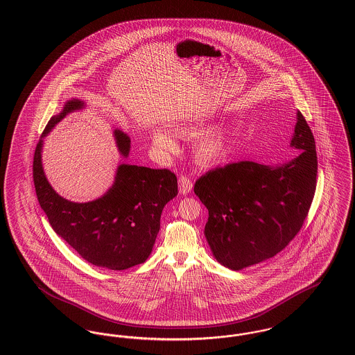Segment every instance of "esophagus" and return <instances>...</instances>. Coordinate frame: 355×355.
Returning a JSON list of instances; mask_svg holds the SVG:
<instances>
[{
    "mask_svg": "<svg viewBox=\"0 0 355 355\" xmlns=\"http://www.w3.org/2000/svg\"><path fill=\"white\" fill-rule=\"evenodd\" d=\"M191 187H193L191 180H190L187 175H180V178H178V189H180V193H181V194H187V193L191 191Z\"/></svg>",
    "mask_w": 355,
    "mask_h": 355,
    "instance_id": "obj_1",
    "label": "esophagus"
}]
</instances>
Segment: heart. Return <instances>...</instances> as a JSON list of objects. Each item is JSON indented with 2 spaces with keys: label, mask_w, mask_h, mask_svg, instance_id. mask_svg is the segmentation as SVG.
I'll list each match as a JSON object with an SVG mask.
<instances>
[{
  "label": "heart",
  "mask_w": 355,
  "mask_h": 355,
  "mask_svg": "<svg viewBox=\"0 0 355 355\" xmlns=\"http://www.w3.org/2000/svg\"><path fill=\"white\" fill-rule=\"evenodd\" d=\"M191 126H180L175 129L177 135H187L191 133ZM154 144L164 149V150H173L174 142L165 132H155L154 133ZM227 148V135L220 129H213L206 133L197 137L193 144V154L198 164L201 165H211L216 164L220 157L226 152Z\"/></svg>",
  "instance_id": "b5f03b06"
}]
</instances>
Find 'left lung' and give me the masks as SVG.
I'll use <instances>...</instances> for the list:
<instances>
[{
  "label": "left lung",
  "mask_w": 355,
  "mask_h": 355,
  "mask_svg": "<svg viewBox=\"0 0 355 355\" xmlns=\"http://www.w3.org/2000/svg\"><path fill=\"white\" fill-rule=\"evenodd\" d=\"M290 146L301 153L284 165L239 161L196 181L194 193L209 210L205 236L223 266L241 270L266 261L301 230L318 170L314 135L301 112Z\"/></svg>",
  "instance_id": "8db88e82"
}]
</instances>
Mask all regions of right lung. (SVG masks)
<instances>
[{
  "label": "right lung",
  "instance_id": "obj_1",
  "mask_svg": "<svg viewBox=\"0 0 355 355\" xmlns=\"http://www.w3.org/2000/svg\"><path fill=\"white\" fill-rule=\"evenodd\" d=\"M84 101L70 100L48 122L42 137L67 114L84 107ZM119 150L129 155L130 138L114 130ZM42 138L33 158V181L41 209L53 230L89 263L110 270H125L144 263L159 232L165 205L178 194L177 177L169 169L119 165L113 186L101 198L71 202L58 196L48 182L41 162Z\"/></svg>",
  "mask_w": 355,
  "mask_h": 355
}]
</instances>
